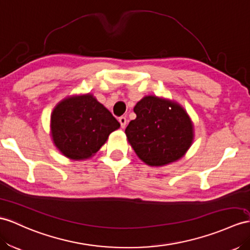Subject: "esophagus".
Returning <instances> with one entry per match:
<instances>
[{
	"instance_id": "esophagus-1",
	"label": "esophagus",
	"mask_w": 250,
	"mask_h": 250,
	"mask_svg": "<svg viewBox=\"0 0 250 250\" xmlns=\"http://www.w3.org/2000/svg\"><path fill=\"white\" fill-rule=\"evenodd\" d=\"M119 122H120V124H121V127H122V128H125L126 123H127V120H126V118H125V117H121V118H119Z\"/></svg>"
}]
</instances>
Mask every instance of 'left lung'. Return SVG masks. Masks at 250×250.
I'll return each mask as SVG.
<instances>
[{
  "label": "left lung",
  "instance_id": "obj_1",
  "mask_svg": "<svg viewBox=\"0 0 250 250\" xmlns=\"http://www.w3.org/2000/svg\"><path fill=\"white\" fill-rule=\"evenodd\" d=\"M137 118L125 133L137 156L150 167L179 160L194 139L192 121L177 102L155 95L144 96L133 108Z\"/></svg>",
  "mask_w": 250,
  "mask_h": 250
}]
</instances>
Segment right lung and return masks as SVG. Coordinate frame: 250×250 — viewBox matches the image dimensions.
Instances as JSON below:
<instances>
[{"label":"right lung","mask_w":250,"mask_h":250,"mask_svg":"<svg viewBox=\"0 0 250 250\" xmlns=\"http://www.w3.org/2000/svg\"><path fill=\"white\" fill-rule=\"evenodd\" d=\"M120 126L111 112L90 93L66 97L51 114L53 142L72 160L94 156Z\"/></svg>","instance_id":"add662e5"}]
</instances>
